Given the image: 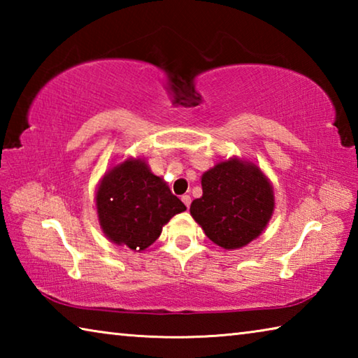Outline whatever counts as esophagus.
Returning <instances> with one entry per match:
<instances>
[{
    "mask_svg": "<svg viewBox=\"0 0 358 358\" xmlns=\"http://www.w3.org/2000/svg\"><path fill=\"white\" fill-rule=\"evenodd\" d=\"M181 202H183L187 208H189L191 205V196H187V194H185V196H181Z\"/></svg>",
    "mask_w": 358,
    "mask_h": 358,
    "instance_id": "34e87169",
    "label": "esophagus"
}]
</instances>
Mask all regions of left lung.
Here are the masks:
<instances>
[{"mask_svg": "<svg viewBox=\"0 0 358 358\" xmlns=\"http://www.w3.org/2000/svg\"><path fill=\"white\" fill-rule=\"evenodd\" d=\"M202 192L191 203V216L222 250L251 243L273 216L275 192L268 177L257 164L237 156L203 172Z\"/></svg>", "mask_w": 358, "mask_h": 358, "instance_id": "1", "label": "left lung"}]
</instances>
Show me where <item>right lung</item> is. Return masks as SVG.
<instances>
[{
    "instance_id": "obj_1",
    "label": "right lung",
    "mask_w": 358,
    "mask_h": 358,
    "mask_svg": "<svg viewBox=\"0 0 358 358\" xmlns=\"http://www.w3.org/2000/svg\"><path fill=\"white\" fill-rule=\"evenodd\" d=\"M94 201L106 237L136 252L153 245L171 217L186 210L143 157H128L108 169Z\"/></svg>"
}]
</instances>
